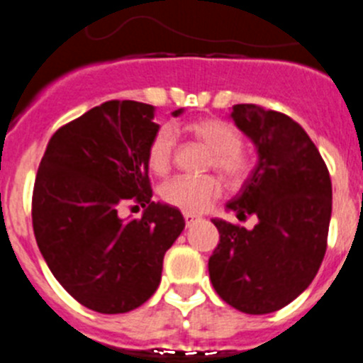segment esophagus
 <instances>
[{
	"instance_id": "obj_1",
	"label": "esophagus",
	"mask_w": 363,
	"mask_h": 363,
	"mask_svg": "<svg viewBox=\"0 0 363 363\" xmlns=\"http://www.w3.org/2000/svg\"><path fill=\"white\" fill-rule=\"evenodd\" d=\"M184 218H185V224L191 225V224H193V222H196L198 216L194 215V213H184Z\"/></svg>"
}]
</instances>
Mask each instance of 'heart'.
Instances as JSON below:
<instances>
[{"mask_svg":"<svg viewBox=\"0 0 363 363\" xmlns=\"http://www.w3.org/2000/svg\"><path fill=\"white\" fill-rule=\"evenodd\" d=\"M185 132L203 145L209 167L218 170L229 184H242L252 172V157L242 148V134L231 123L203 117L185 126ZM176 138L163 126L152 135L147 147V165L156 174H165L172 165ZM222 185L215 176H176L161 187V198L185 213H202L220 196Z\"/></svg>","mask_w":363,"mask_h":363,"instance_id":"1","label":"heart"}]
</instances>
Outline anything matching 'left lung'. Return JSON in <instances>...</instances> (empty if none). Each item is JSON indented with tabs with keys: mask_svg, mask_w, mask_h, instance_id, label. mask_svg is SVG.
Wrapping results in <instances>:
<instances>
[{
	"mask_svg": "<svg viewBox=\"0 0 363 363\" xmlns=\"http://www.w3.org/2000/svg\"><path fill=\"white\" fill-rule=\"evenodd\" d=\"M231 117L255 143L259 163L228 202L246 229L213 220L220 242L209 257L213 288L233 308L270 314L308 288L323 262L333 213V184L320 150L284 113L235 104Z\"/></svg>",
	"mask_w": 363,
	"mask_h": 363,
	"instance_id": "1",
	"label": "left lung"
}]
</instances>
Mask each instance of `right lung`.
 <instances>
[{"label":"right lung","instance_id":"right-lung-1","mask_svg":"<svg viewBox=\"0 0 363 363\" xmlns=\"http://www.w3.org/2000/svg\"><path fill=\"white\" fill-rule=\"evenodd\" d=\"M152 119L145 102H102L52 134L34 179L40 252L66 292L101 314L134 311L156 292L165 252L185 228L176 207L152 202ZM128 203L145 207L141 219L120 218Z\"/></svg>","mask_w":363,"mask_h":363}]
</instances>
